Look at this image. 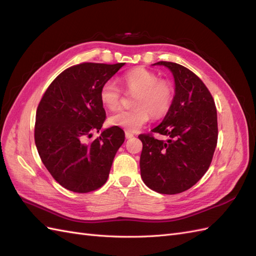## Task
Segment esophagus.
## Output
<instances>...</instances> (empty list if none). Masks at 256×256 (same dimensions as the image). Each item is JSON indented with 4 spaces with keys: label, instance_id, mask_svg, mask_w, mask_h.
<instances>
[{
    "label": "esophagus",
    "instance_id": "obj_1",
    "mask_svg": "<svg viewBox=\"0 0 256 256\" xmlns=\"http://www.w3.org/2000/svg\"><path fill=\"white\" fill-rule=\"evenodd\" d=\"M125 136H126V138H134V134H130V132H126V134H125Z\"/></svg>",
    "mask_w": 256,
    "mask_h": 256
}]
</instances>
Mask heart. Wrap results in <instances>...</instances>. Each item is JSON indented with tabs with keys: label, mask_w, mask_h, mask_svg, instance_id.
<instances>
[{
	"label": "heart",
	"mask_w": 256,
	"mask_h": 256,
	"mask_svg": "<svg viewBox=\"0 0 256 256\" xmlns=\"http://www.w3.org/2000/svg\"><path fill=\"white\" fill-rule=\"evenodd\" d=\"M120 82L127 90L136 92L132 110H120L109 118L111 126L127 132H136L148 122L150 116L164 115L173 100L172 84L166 80H158V76L145 68H136L124 74ZM99 99L109 110L120 104V90L113 81L104 82L99 90Z\"/></svg>",
	"instance_id": "1"
}]
</instances>
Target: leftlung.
I'll return each instance as SVG.
<instances>
[{
  "label": "left lung",
  "mask_w": 256,
  "mask_h": 256,
  "mask_svg": "<svg viewBox=\"0 0 256 256\" xmlns=\"http://www.w3.org/2000/svg\"><path fill=\"white\" fill-rule=\"evenodd\" d=\"M172 72L175 90L172 104L152 131L166 136L158 140L140 134L141 177L147 187L164 194L191 188L206 173L218 140L216 110L210 92L198 76L172 62H158Z\"/></svg>",
  "instance_id": "8db88e82"
}]
</instances>
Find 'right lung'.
Masks as SVG:
<instances>
[{
  "instance_id": "add662e5",
  "label": "right lung",
  "mask_w": 256,
  "mask_h": 256,
  "mask_svg": "<svg viewBox=\"0 0 256 256\" xmlns=\"http://www.w3.org/2000/svg\"><path fill=\"white\" fill-rule=\"evenodd\" d=\"M125 63H83L58 74L36 111L35 144L44 166L67 190L94 191L106 182L116 152L125 141L118 127L102 129V85ZM102 131L90 142L92 131Z\"/></svg>"
}]
</instances>
